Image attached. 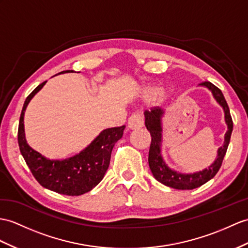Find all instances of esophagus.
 Masks as SVG:
<instances>
[{
  "label": "esophagus",
  "instance_id": "esophagus-1",
  "mask_svg": "<svg viewBox=\"0 0 248 248\" xmlns=\"http://www.w3.org/2000/svg\"><path fill=\"white\" fill-rule=\"evenodd\" d=\"M143 125H144V119L141 114L135 113L128 119V128L129 129L141 128Z\"/></svg>",
  "mask_w": 248,
  "mask_h": 248
}]
</instances>
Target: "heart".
Wrapping results in <instances>:
<instances>
[{"label":"heart","instance_id":"obj_1","mask_svg":"<svg viewBox=\"0 0 248 248\" xmlns=\"http://www.w3.org/2000/svg\"><path fill=\"white\" fill-rule=\"evenodd\" d=\"M143 98L146 101L156 100L160 103H162V102H164L170 98V92L166 89H161L158 86L150 85L145 87L143 92Z\"/></svg>","mask_w":248,"mask_h":248}]
</instances>
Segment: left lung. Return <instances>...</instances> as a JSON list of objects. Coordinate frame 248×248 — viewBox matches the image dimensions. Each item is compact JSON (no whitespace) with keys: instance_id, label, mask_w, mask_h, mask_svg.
<instances>
[{"instance_id":"8db88e82","label":"left lung","mask_w":248,"mask_h":248,"mask_svg":"<svg viewBox=\"0 0 248 248\" xmlns=\"http://www.w3.org/2000/svg\"><path fill=\"white\" fill-rule=\"evenodd\" d=\"M200 86L206 87L213 93L217 103L223 108L225 123L227 125V131L224 136V143H223L220 148H218V155H217L216 160L213 164L203 170L194 173H181L168 167L161 153L163 142L162 119L165 111L160 107H155L150 111L146 110L144 112L145 126H146L147 130L150 132V136H152V143H150L148 155L149 168L156 181L174 189H194L213 179L220 170L222 161L226 154L229 141H231V136L232 132V120L224 95H223L222 92L218 87L215 86L210 82H203L200 84Z\"/></svg>"}]
</instances>
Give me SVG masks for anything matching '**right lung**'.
Returning a JSON list of instances; mask_svg holds the SVG:
<instances>
[{
    "instance_id": "right-lung-1",
    "label": "right lung",
    "mask_w": 248,
    "mask_h": 248,
    "mask_svg": "<svg viewBox=\"0 0 248 248\" xmlns=\"http://www.w3.org/2000/svg\"><path fill=\"white\" fill-rule=\"evenodd\" d=\"M45 84L46 81L40 84L27 96L23 105L17 131L20 152L30 171L42 186L61 195L80 196L92 190L104 178L109 166L112 148L122 138L125 126L102 130L87 147L70 158H46L29 146L24 129V114L29 102Z\"/></svg>"
}]
</instances>
